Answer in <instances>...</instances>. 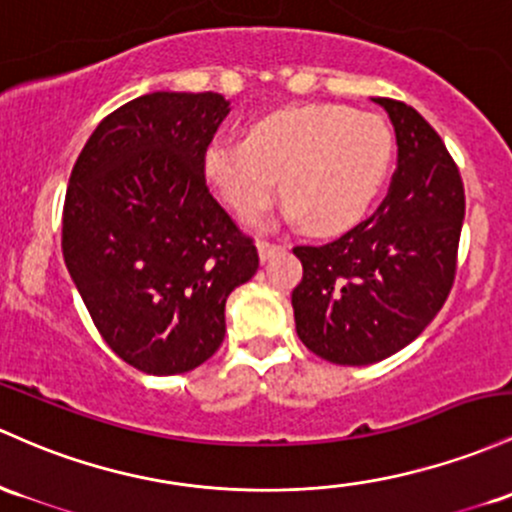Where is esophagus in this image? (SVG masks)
Wrapping results in <instances>:
<instances>
[{
  "label": "esophagus",
  "instance_id": "esophagus-1",
  "mask_svg": "<svg viewBox=\"0 0 512 512\" xmlns=\"http://www.w3.org/2000/svg\"><path fill=\"white\" fill-rule=\"evenodd\" d=\"M286 245H282V243H272V240H257V252H260V260L265 262V260H269V257L274 255V252H279V250H284Z\"/></svg>",
  "mask_w": 512,
  "mask_h": 512
}]
</instances>
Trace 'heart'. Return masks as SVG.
Wrapping results in <instances>:
<instances>
[{
    "label": "heart",
    "instance_id": "obj_1",
    "mask_svg": "<svg viewBox=\"0 0 512 512\" xmlns=\"http://www.w3.org/2000/svg\"><path fill=\"white\" fill-rule=\"evenodd\" d=\"M391 162L393 136L384 119L340 104H301L250 123L245 140H211L201 172L245 221L272 204L282 177L289 216L311 233L335 235L367 216Z\"/></svg>",
    "mask_w": 512,
    "mask_h": 512
}]
</instances>
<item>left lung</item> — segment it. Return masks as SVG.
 I'll list each match as a JSON object with an SVG mask.
<instances>
[{"mask_svg": "<svg viewBox=\"0 0 512 512\" xmlns=\"http://www.w3.org/2000/svg\"><path fill=\"white\" fill-rule=\"evenodd\" d=\"M396 131L398 165L367 221L325 245H296V333L313 355L362 367L403 350L445 306L457 274L464 184L413 106L376 97Z\"/></svg>", "mask_w": 512, "mask_h": 512, "instance_id": "left-lung-1", "label": "left lung"}]
</instances>
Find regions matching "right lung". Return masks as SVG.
I'll use <instances>...</instances> for the list:
<instances>
[{
  "label": "right lung",
  "mask_w": 512,
  "mask_h": 512,
  "mask_svg": "<svg viewBox=\"0 0 512 512\" xmlns=\"http://www.w3.org/2000/svg\"><path fill=\"white\" fill-rule=\"evenodd\" d=\"M228 106L216 92L143 94L94 128L72 167L65 265L101 338L138 372L204 364L230 291L260 267L201 172Z\"/></svg>",
  "instance_id": "obj_1"
}]
</instances>
